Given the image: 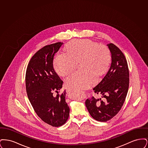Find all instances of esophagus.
<instances>
[{
    "instance_id": "obj_1",
    "label": "esophagus",
    "mask_w": 148,
    "mask_h": 148,
    "mask_svg": "<svg viewBox=\"0 0 148 148\" xmlns=\"http://www.w3.org/2000/svg\"><path fill=\"white\" fill-rule=\"evenodd\" d=\"M72 91H73V90H71V89H68L66 90V92H72Z\"/></svg>"
}]
</instances>
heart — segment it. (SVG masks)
Listing matches in <instances>:
<instances>
[{
    "label": "heart",
    "instance_id": "heart-1",
    "mask_svg": "<svg viewBox=\"0 0 148 148\" xmlns=\"http://www.w3.org/2000/svg\"><path fill=\"white\" fill-rule=\"evenodd\" d=\"M65 54H57L53 65L56 73L64 76L77 67L80 62L83 68L72 73L65 79V84L71 89L87 88L97 80V74H101L109 66L111 56L108 48L89 39H77L69 42Z\"/></svg>",
    "mask_w": 148,
    "mask_h": 148
}]
</instances>
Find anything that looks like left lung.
<instances>
[{
  "label": "left lung",
  "mask_w": 148,
  "mask_h": 148,
  "mask_svg": "<svg viewBox=\"0 0 148 148\" xmlns=\"http://www.w3.org/2000/svg\"><path fill=\"white\" fill-rule=\"evenodd\" d=\"M112 54V62L94 92L102 95L101 98L94 97L86 99L85 106L92 117L106 122L119 113L123 105L129 88V72L126 58L122 51L113 43L107 44Z\"/></svg>",
  "instance_id": "obj_1"
}]
</instances>
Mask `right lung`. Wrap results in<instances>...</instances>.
<instances>
[{"instance_id": "add662e5", "label": "right lung", "mask_w": 148, "mask_h": 148, "mask_svg": "<svg viewBox=\"0 0 148 148\" xmlns=\"http://www.w3.org/2000/svg\"><path fill=\"white\" fill-rule=\"evenodd\" d=\"M63 42L44 47L31 58L25 74L26 90L35 113L43 121L53 127L64 124L70 109L65 101V90L58 92L63 82L53 68V59ZM54 92H57L54 95Z\"/></svg>"}]
</instances>
